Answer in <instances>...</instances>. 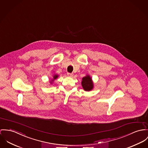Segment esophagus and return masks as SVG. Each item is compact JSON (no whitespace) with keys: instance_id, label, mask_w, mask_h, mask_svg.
Returning a JSON list of instances; mask_svg holds the SVG:
<instances>
[{"instance_id":"obj_1","label":"esophagus","mask_w":148,"mask_h":148,"mask_svg":"<svg viewBox=\"0 0 148 148\" xmlns=\"http://www.w3.org/2000/svg\"><path fill=\"white\" fill-rule=\"evenodd\" d=\"M68 76L69 77H73V74H72V73H68Z\"/></svg>"}]
</instances>
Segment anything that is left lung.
<instances>
[{"mask_svg":"<svg viewBox=\"0 0 148 148\" xmlns=\"http://www.w3.org/2000/svg\"><path fill=\"white\" fill-rule=\"evenodd\" d=\"M82 86L85 91H90L93 89V83L90 75H87L86 77L82 78Z\"/></svg>","mask_w":148,"mask_h":148,"instance_id":"1","label":"left lung"}]
</instances>
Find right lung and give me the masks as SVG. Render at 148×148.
<instances>
[{"label":"right lung","mask_w":148,"mask_h":148,"mask_svg":"<svg viewBox=\"0 0 148 148\" xmlns=\"http://www.w3.org/2000/svg\"><path fill=\"white\" fill-rule=\"evenodd\" d=\"M58 75H57V74L54 75H53V79H52V81H51V82H51V83H52V82H53L54 80L57 79V78H58Z\"/></svg>","instance_id":"1"}]
</instances>
